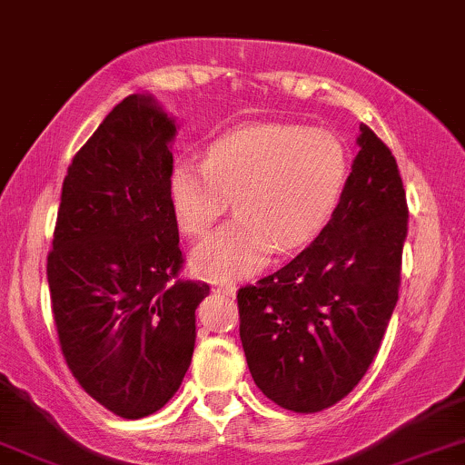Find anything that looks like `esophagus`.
Returning a JSON list of instances; mask_svg holds the SVG:
<instances>
[{"label":"esophagus","mask_w":465,"mask_h":465,"mask_svg":"<svg viewBox=\"0 0 465 465\" xmlns=\"http://www.w3.org/2000/svg\"><path fill=\"white\" fill-rule=\"evenodd\" d=\"M213 284H214L216 293H223V295H229V297L236 295V291H238L236 282H233V281H221V282H213Z\"/></svg>","instance_id":"1"}]
</instances>
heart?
I'll return each mask as SVG.
<instances>
[{"mask_svg": "<svg viewBox=\"0 0 465 465\" xmlns=\"http://www.w3.org/2000/svg\"><path fill=\"white\" fill-rule=\"evenodd\" d=\"M349 151L336 134L295 123H255L219 135L206 161L178 159L170 203L184 236H203L225 213H238L197 244L193 265L213 278H238L268 262L276 244L295 251L330 225L349 183Z\"/></svg>", "mask_w": 465, "mask_h": 465, "instance_id": "1", "label": "heart"}]
</instances>
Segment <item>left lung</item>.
Listing matches in <instances>:
<instances>
[{
	"mask_svg": "<svg viewBox=\"0 0 465 465\" xmlns=\"http://www.w3.org/2000/svg\"><path fill=\"white\" fill-rule=\"evenodd\" d=\"M342 202L295 259L238 291L255 385L293 412L338 404L368 372L400 291L408 203L395 157L368 125Z\"/></svg>",
	"mask_w": 465,
	"mask_h": 465,
	"instance_id": "1",
	"label": "left lung"
}]
</instances>
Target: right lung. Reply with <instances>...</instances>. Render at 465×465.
<instances>
[{
  "label": "right lung",
  "instance_id": "right-lung-1",
  "mask_svg": "<svg viewBox=\"0 0 465 465\" xmlns=\"http://www.w3.org/2000/svg\"><path fill=\"white\" fill-rule=\"evenodd\" d=\"M176 125L151 95L116 104L74 154L46 276L61 352L123 419L168 404L191 366L206 282L184 281L170 203Z\"/></svg>",
  "mask_w": 465,
  "mask_h": 465
}]
</instances>
